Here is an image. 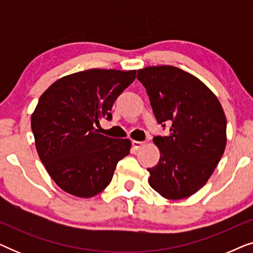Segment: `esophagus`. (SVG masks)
I'll return each mask as SVG.
<instances>
[{
  "instance_id": "obj_1",
  "label": "esophagus",
  "mask_w": 253,
  "mask_h": 253,
  "mask_svg": "<svg viewBox=\"0 0 253 253\" xmlns=\"http://www.w3.org/2000/svg\"><path fill=\"white\" fill-rule=\"evenodd\" d=\"M144 143L143 141H138V140H132V146L136 148V150H139V148L143 146Z\"/></svg>"
}]
</instances>
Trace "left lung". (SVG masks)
Here are the masks:
<instances>
[{
  "instance_id": "obj_1",
  "label": "left lung",
  "mask_w": 253,
  "mask_h": 253,
  "mask_svg": "<svg viewBox=\"0 0 253 253\" xmlns=\"http://www.w3.org/2000/svg\"><path fill=\"white\" fill-rule=\"evenodd\" d=\"M158 123L168 136L153 138L160 160L148 183L167 199L192 196L206 184L227 143V120L215 94L191 74L171 65L138 70Z\"/></svg>"
}]
</instances>
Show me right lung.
<instances>
[{
  "mask_svg": "<svg viewBox=\"0 0 253 253\" xmlns=\"http://www.w3.org/2000/svg\"><path fill=\"white\" fill-rule=\"evenodd\" d=\"M136 78V70L89 69L62 77L40 96L31 117L39 158L53 181L70 195L89 198L112 182L129 139L99 133L101 119Z\"/></svg>",
  "mask_w": 253,
  "mask_h": 253,
  "instance_id": "add662e5",
  "label": "right lung"
}]
</instances>
